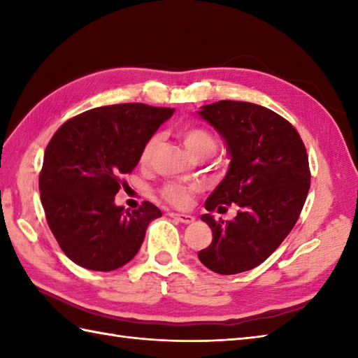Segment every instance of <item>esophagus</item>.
Here are the masks:
<instances>
[{"mask_svg": "<svg viewBox=\"0 0 358 358\" xmlns=\"http://www.w3.org/2000/svg\"><path fill=\"white\" fill-rule=\"evenodd\" d=\"M169 215H171L172 218H175V220H178L180 223H185V224L192 223L194 220H195L192 215H187V214H177V212H171Z\"/></svg>", "mask_w": 358, "mask_h": 358, "instance_id": "obj_1", "label": "esophagus"}]
</instances>
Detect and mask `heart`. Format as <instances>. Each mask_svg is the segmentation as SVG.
I'll return each instance as SVG.
<instances>
[{"label": "heart", "instance_id": "b5f03b06", "mask_svg": "<svg viewBox=\"0 0 358 358\" xmlns=\"http://www.w3.org/2000/svg\"><path fill=\"white\" fill-rule=\"evenodd\" d=\"M181 136H183V143L185 146L187 148V150L191 152L192 155H201V154H212V152L215 150L217 148V140L215 136L212 135L208 129H204L201 126H187L185 127L183 134H181ZM157 143V136H152V138L144 144V148L141 150L140 154V162L141 163H146L150 154H152V149H154ZM189 191L191 189L186 187V186H178V185H169L166 186L163 191H162V195L163 199L173 204V206H186V204L189 203Z\"/></svg>", "mask_w": 358, "mask_h": 358}]
</instances>
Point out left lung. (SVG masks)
I'll list each match as a JSON object with an SVG mask.
<instances>
[{"label":"left lung","mask_w":358,"mask_h":358,"mask_svg":"<svg viewBox=\"0 0 358 358\" xmlns=\"http://www.w3.org/2000/svg\"><path fill=\"white\" fill-rule=\"evenodd\" d=\"M199 113L226 140L232 157L204 206L209 212H224L232 203L240 208L227 222L201 217L214 237L199 258L210 271L232 275L263 263L292 231L310 186L308 154L296 129L263 106L222 100Z\"/></svg>","instance_id":"1"}]
</instances>
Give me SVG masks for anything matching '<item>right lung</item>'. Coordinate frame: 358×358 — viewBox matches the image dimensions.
<instances>
[{
    "label": "right lung",
    "instance_id": "1",
    "mask_svg": "<svg viewBox=\"0 0 358 358\" xmlns=\"http://www.w3.org/2000/svg\"><path fill=\"white\" fill-rule=\"evenodd\" d=\"M171 108L143 103L103 106L67 120L53 134L40 172L41 203L63 252L90 271H113L138 252L155 204L115 206V195Z\"/></svg>",
    "mask_w": 358,
    "mask_h": 358
}]
</instances>
